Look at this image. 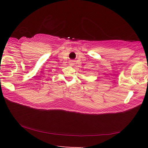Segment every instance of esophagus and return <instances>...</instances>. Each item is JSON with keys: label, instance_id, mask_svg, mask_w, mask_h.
I'll list each match as a JSON object with an SVG mask.
<instances>
[{"label": "esophagus", "instance_id": "1", "mask_svg": "<svg viewBox=\"0 0 148 148\" xmlns=\"http://www.w3.org/2000/svg\"><path fill=\"white\" fill-rule=\"evenodd\" d=\"M71 64H73V62H71Z\"/></svg>", "mask_w": 148, "mask_h": 148}]
</instances>
